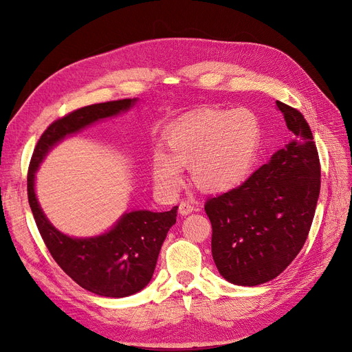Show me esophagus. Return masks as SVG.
<instances>
[{"instance_id": "34e87169", "label": "esophagus", "mask_w": 352, "mask_h": 352, "mask_svg": "<svg viewBox=\"0 0 352 352\" xmlns=\"http://www.w3.org/2000/svg\"><path fill=\"white\" fill-rule=\"evenodd\" d=\"M178 211H179L181 215H188V214H191V212L194 211L192 202H191V201H187V199H182V201L179 202Z\"/></svg>"}]
</instances>
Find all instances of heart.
<instances>
[{"mask_svg": "<svg viewBox=\"0 0 352 352\" xmlns=\"http://www.w3.org/2000/svg\"><path fill=\"white\" fill-rule=\"evenodd\" d=\"M263 133L261 118L248 108L207 109L182 120L165 135L168 153L155 150L153 154L155 186L175 191L182 182L181 166L190 165L199 188L227 191L248 175Z\"/></svg>", "mask_w": 352, "mask_h": 352, "instance_id": "b5f03b06", "label": "heart"}]
</instances>
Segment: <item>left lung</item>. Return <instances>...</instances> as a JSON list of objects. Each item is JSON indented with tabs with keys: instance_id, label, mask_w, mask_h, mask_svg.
Wrapping results in <instances>:
<instances>
[{
	"instance_id": "left-lung-1",
	"label": "left lung",
	"mask_w": 352,
	"mask_h": 352,
	"mask_svg": "<svg viewBox=\"0 0 352 352\" xmlns=\"http://www.w3.org/2000/svg\"><path fill=\"white\" fill-rule=\"evenodd\" d=\"M292 141L241 186L208 198L211 251L224 278L254 287L274 280L304 247L316 214L321 165L304 116L281 101Z\"/></svg>"
}]
</instances>
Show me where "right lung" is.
Segmentation results:
<instances>
[{"label":"right lung","mask_w":352,"mask_h":352,"mask_svg":"<svg viewBox=\"0 0 352 352\" xmlns=\"http://www.w3.org/2000/svg\"><path fill=\"white\" fill-rule=\"evenodd\" d=\"M135 101L125 98L92 104L55 120L35 145L27 177L35 224L55 263L84 289L109 298L128 297L151 281L161 245L177 221L178 207L165 212H126L102 235L72 238L54 228L44 215L35 197L34 179L40 162L55 144L92 122L126 111Z\"/></svg>","instance_id":"add662e5"}]
</instances>
